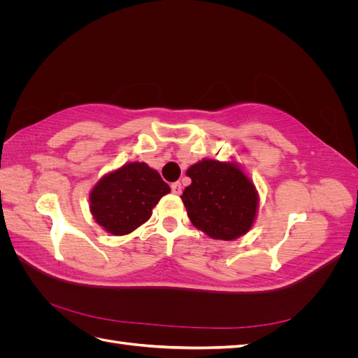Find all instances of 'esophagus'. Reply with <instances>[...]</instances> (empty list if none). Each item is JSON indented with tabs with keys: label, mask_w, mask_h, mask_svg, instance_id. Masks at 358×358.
Instances as JSON below:
<instances>
[{
	"label": "esophagus",
	"mask_w": 358,
	"mask_h": 358,
	"mask_svg": "<svg viewBox=\"0 0 358 358\" xmlns=\"http://www.w3.org/2000/svg\"><path fill=\"white\" fill-rule=\"evenodd\" d=\"M171 192H173V194H176V196H179V194L182 192V185H180V182L171 183Z\"/></svg>",
	"instance_id": "1"
}]
</instances>
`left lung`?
I'll return each mask as SVG.
<instances>
[{
	"label": "left lung",
	"instance_id": "8db88e82",
	"mask_svg": "<svg viewBox=\"0 0 358 358\" xmlns=\"http://www.w3.org/2000/svg\"><path fill=\"white\" fill-rule=\"evenodd\" d=\"M191 185L180 196L192 225L212 239L234 241L255 221L258 192L236 162L201 159L187 170Z\"/></svg>",
	"mask_w": 358,
	"mask_h": 358
}]
</instances>
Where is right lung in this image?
<instances>
[{"label":"right lung","mask_w":358,"mask_h":358,"mask_svg":"<svg viewBox=\"0 0 358 358\" xmlns=\"http://www.w3.org/2000/svg\"><path fill=\"white\" fill-rule=\"evenodd\" d=\"M170 187L146 162H128L104 175L90 194L95 222L113 236H125L145 224Z\"/></svg>","instance_id":"right-lung-1"}]
</instances>
